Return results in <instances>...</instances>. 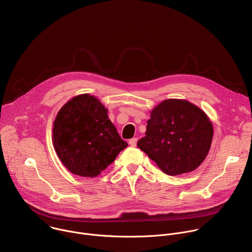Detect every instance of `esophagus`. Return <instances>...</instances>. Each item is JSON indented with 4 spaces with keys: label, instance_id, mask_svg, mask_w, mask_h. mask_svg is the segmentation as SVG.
Wrapping results in <instances>:
<instances>
[{
    "label": "esophagus",
    "instance_id": "esophagus-1",
    "mask_svg": "<svg viewBox=\"0 0 252 252\" xmlns=\"http://www.w3.org/2000/svg\"><path fill=\"white\" fill-rule=\"evenodd\" d=\"M137 141H138V138H132V139H130L129 144H130L132 147H135V146L137 145Z\"/></svg>",
    "mask_w": 252,
    "mask_h": 252
}]
</instances>
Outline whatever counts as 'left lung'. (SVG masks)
I'll return each mask as SVG.
<instances>
[{
    "label": "left lung",
    "mask_w": 252,
    "mask_h": 252,
    "mask_svg": "<svg viewBox=\"0 0 252 252\" xmlns=\"http://www.w3.org/2000/svg\"><path fill=\"white\" fill-rule=\"evenodd\" d=\"M146 136L137 146L162 172L178 176L192 172L211 149L214 126L207 113L185 99H166L150 112Z\"/></svg>",
    "instance_id": "left-lung-1"
}]
</instances>
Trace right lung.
Instances as JSON below:
<instances>
[{
  "label": "right lung",
  "mask_w": 252,
  "mask_h": 252,
  "mask_svg": "<svg viewBox=\"0 0 252 252\" xmlns=\"http://www.w3.org/2000/svg\"><path fill=\"white\" fill-rule=\"evenodd\" d=\"M107 113L100 100L88 93L72 97L59 111L53 143L58 157L70 173L95 178L128 146Z\"/></svg>",
  "instance_id": "right-lung-1"
}]
</instances>
